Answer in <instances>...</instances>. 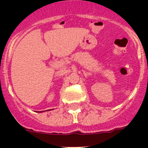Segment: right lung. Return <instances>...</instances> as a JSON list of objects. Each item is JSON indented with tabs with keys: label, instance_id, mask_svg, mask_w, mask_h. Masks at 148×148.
Segmentation results:
<instances>
[{
	"label": "right lung",
	"instance_id": "obj_1",
	"mask_svg": "<svg viewBox=\"0 0 148 148\" xmlns=\"http://www.w3.org/2000/svg\"><path fill=\"white\" fill-rule=\"evenodd\" d=\"M41 112H43V111H40V113H41Z\"/></svg>",
	"mask_w": 148,
	"mask_h": 148
}]
</instances>
